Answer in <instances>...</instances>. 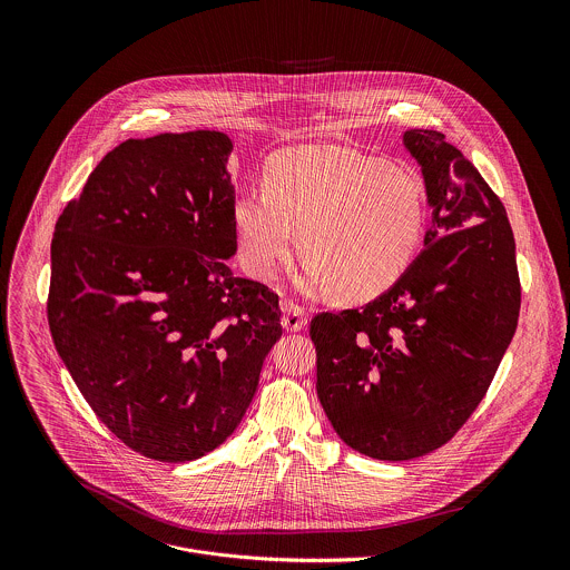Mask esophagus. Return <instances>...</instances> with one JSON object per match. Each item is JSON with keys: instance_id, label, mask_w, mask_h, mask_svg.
Wrapping results in <instances>:
<instances>
[{"instance_id": "34e87169", "label": "esophagus", "mask_w": 570, "mask_h": 570, "mask_svg": "<svg viewBox=\"0 0 570 570\" xmlns=\"http://www.w3.org/2000/svg\"><path fill=\"white\" fill-rule=\"evenodd\" d=\"M307 309L296 305V303H285L283 305V326L287 331H301L307 325Z\"/></svg>"}]
</instances>
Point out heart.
<instances>
[{
    "instance_id": "obj_1",
    "label": "heart",
    "mask_w": 570,
    "mask_h": 570,
    "mask_svg": "<svg viewBox=\"0 0 570 570\" xmlns=\"http://www.w3.org/2000/svg\"><path fill=\"white\" fill-rule=\"evenodd\" d=\"M428 208L414 173L342 147L287 149L263 173V193L245 190L233 210L247 269L274 278L301 249L305 287L366 301L391 289L421 245Z\"/></svg>"
}]
</instances>
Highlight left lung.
<instances>
[{"label": "left lung", "mask_w": 570, "mask_h": 570, "mask_svg": "<svg viewBox=\"0 0 570 570\" xmlns=\"http://www.w3.org/2000/svg\"><path fill=\"white\" fill-rule=\"evenodd\" d=\"M432 226L406 274L362 309L316 314V391L340 439L407 461L445 445L483 402L515 333L520 276L500 197L445 136L410 129Z\"/></svg>", "instance_id": "left-lung-1"}]
</instances>
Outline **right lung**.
Segmentation results:
<instances>
[{
    "label": "right lung",
    "instance_id": "right-lung-1",
    "mask_svg": "<svg viewBox=\"0 0 570 570\" xmlns=\"http://www.w3.org/2000/svg\"><path fill=\"white\" fill-rule=\"evenodd\" d=\"M230 149L219 131L127 140L55 226V346L94 414L154 461L222 445L283 335L278 294L226 265L237 252Z\"/></svg>",
    "mask_w": 570,
    "mask_h": 570
}]
</instances>
